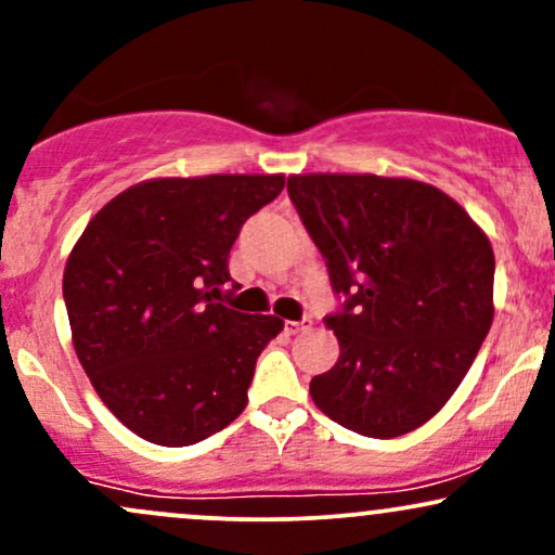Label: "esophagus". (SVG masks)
<instances>
[{
  "label": "esophagus",
  "mask_w": 555,
  "mask_h": 555,
  "mask_svg": "<svg viewBox=\"0 0 555 555\" xmlns=\"http://www.w3.org/2000/svg\"><path fill=\"white\" fill-rule=\"evenodd\" d=\"M310 326H313V321H310V318H305V321H286L284 331L286 334H299V331H308Z\"/></svg>",
  "instance_id": "esophagus-1"
}]
</instances>
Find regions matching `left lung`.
<instances>
[{
	"instance_id": "1",
	"label": "left lung",
	"mask_w": 555,
	"mask_h": 555,
	"mask_svg": "<svg viewBox=\"0 0 555 555\" xmlns=\"http://www.w3.org/2000/svg\"><path fill=\"white\" fill-rule=\"evenodd\" d=\"M299 219L344 297L339 360L315 406L367 438L420 428L451 399L493 323V247L454 197L378 175H292Z\"/></svg>"
}]
</instances>
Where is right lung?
<instances>
[{
  "label": "right lung",
  "instance_id": "obj_1",
  "mask_svg": "<svg viewBox=\"0 0 555 555\" xmlns=\"http://www.w3.org/2000/svg\"><path fill=\"white\" fill-rule=\"evenodd\" d=\"M282 190L284 175L140 182L75 242L62 279L75 352L101 401L145 441L197 443L245 410L256 360L284 321L216 299L242 224Z\"/></svg>",
  "mask_w": 555,
  "mask_h": 555
}]
</instances>
